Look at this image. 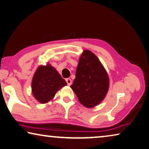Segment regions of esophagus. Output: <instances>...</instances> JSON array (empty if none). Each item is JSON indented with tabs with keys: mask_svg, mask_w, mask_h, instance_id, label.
I'll list each match as a JSON object with an SVG mask.
<instances>
[{
	"mask_svg": "<svg viewBox=\"0 0 149 149\" xmlns=\"http://www.w3.org/2000/svg\"><path fill=\"white\" fill-rule=\"evenodd\" d=\"M65 81H66V82H67V84H68V86H71V85H72V79H71L70 78H67V79H65Z\"/></svg>",
	"mask_w": 149,
	"mask_h": 149,
	"instance_id": "1",
	"label": "esophagus"
}]
</instances>
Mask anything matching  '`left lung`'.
<instances>
[{
  "label": "left lung",
  "instance_id": "left-lung-1",
  "mask_svg": "<svg viewBox=\"0 0 149 149\" xmlns=\"http://www.w3.org/2000/svg\"><path fill=\"white\" fill-rule=\"evenodd\" d=\"M87 108L94 107L107 95L109 79L102 63L92 52L85 49L80 56L75 78L70 86Z\"/></svg>",
  "mask_w": 149,
  "mask_h": 149
}]
</instances>
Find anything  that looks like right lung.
I'll return each mask as SVG.
<instances>
[{
  "mask_svg": "<svg viewBox=\"0 0 149 149\" xmlns=\"http://www.w3.org/2000/svg\"><path fill=\"white\" fill-rule=\"evenodd\" d=\"M66 85L56 68L47 63L38 66L33 75L32 92L38 102L44 104L52 100L57 91Z\"/></svg>",
  "mask_w": 149,
  "mask_h": 149,
  "instance_id": "right-lung-1",
  "label": "right lung"
}]
</instances>
